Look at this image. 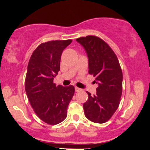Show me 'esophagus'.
I'll return each instance as SVG.
<instances>
[{
    "mask_svg": "<svg viewBox=\"0 0 150 150\" xmlns=\"http://www.w3.org/2000/svg\"><path fill=\"white\" fill-rule=\"evenodd\" d=\"M75 92H79V91L81 90V89L78 88V87H75Z\"/></svg>",
    "mask_w": 150,
    "mask_h": 150,
    "instance_id": "34e87169",
    "label": "esophagus"
}]
</instances>
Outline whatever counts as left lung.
Segmentation results:
<instances>
[{
	"mask_svg": "<svg viewBox=\"0 0 150 150\" xmlns=\"http://www.w3.org/2000/svg\"><path fill=\"white\" fill-rule=\"evenodd\" d=\"M76 41L85 50L89 73L95 77L97 93L84 103L85 115L91 121L103 123L113 116L119 106L122 94L123 74L117 56L110 46L94 36L80 37Z\"/></svg>",
	"mask_w": 150,
	"mask_h": 150,
	"instance_id": "obj_1",
	"label": "left lung"
}]
</instances>
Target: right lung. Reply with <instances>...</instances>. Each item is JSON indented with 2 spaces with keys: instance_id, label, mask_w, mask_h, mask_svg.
I'll return each mask as SVG.
<instances>
[{
  "instance_id": "obj_1",
  "label": "right lung",
  "mask_w": 150,
  "mask_h": 150,
  "mask_svg": "<svg viewBox=\"0 0 150 150\" xmlns=\"http://www.w3.org/2000/svg\"><path fill=\"white\" fill-rule=\"evenodd\" d=\"M71 42L69 39L43 43L34 50L27 66V97L38 117L50 125L58 124L66 118L68 104L75 92L73 86L53 83L60 70L62 53Z\"/></svg>"
}]
</instances>
